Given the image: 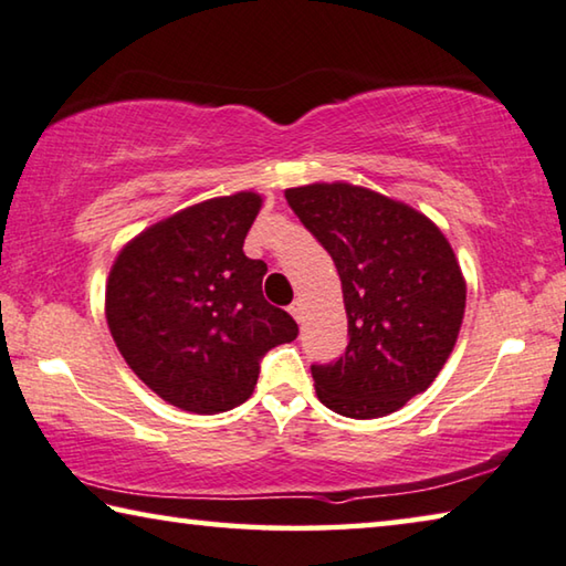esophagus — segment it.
Listing matches in <instances>:
<instances>
[{"label":"esophagus","mask_w":566,"mask_h":566,"mask_svg":"<svg viewBox=\"0 0 566 566\" xmlns=\"http://www.w3.org/2000/svg\"><path fill=\"white\" fill-rule=\"evenodd\" d=\"M289 311H291V316H293L295 321H301V318H303V301H293V303L289 305Z\"/></svg>","instance_id":"esophagus-1"}]
</instances>
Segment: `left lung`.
<instances>
[{"instance_id":"left-lung-1","label":"left lung","mask_w":566,"mask_h":566,"mask_svg":"<svg viewBox=\"0 0 566 566\" xmlns=\"http://www.w3.org/2000/svg\"><path fill=\"white\" fill-rule=\"evenodd\" d=\"M291 210L336 263L348 346L311 374L323 406L348 419L394 413L426 391L457 344L467 283L433 222L348 182L285 190Z\"/></svg>"}]
</instances>
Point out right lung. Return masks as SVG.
Returning a JSON list of instances; mask_svg holds the SVG:
<instances>
[{"instance_id": "1", "label": "right lung", "mask_w": 566, "mask_h": 566, "mask_svg": "<svg viewBox=\"0 0 566 566\" xmlns=\"http://www.w3.org/2000/svg\"><path fill=\"white\" fill-rule=\"evenodd\" d=\"M261 196L235 192L175 212L123 248L105 311L119 354L165 401L220 413L248 401L268 350L298 336L263 298L268 265L243 253Z\"/></svg>"}]
</instances>
